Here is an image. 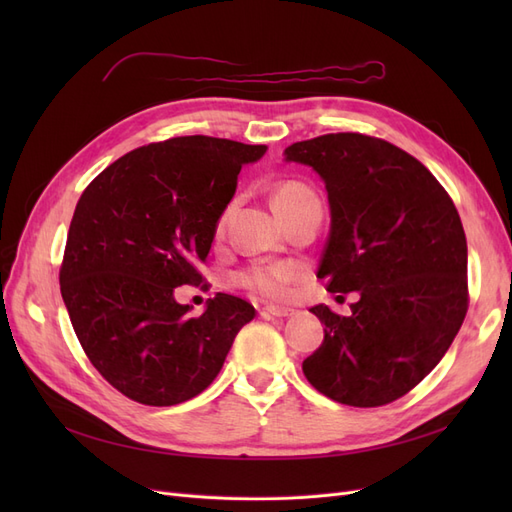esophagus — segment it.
I'll return each mask as SVG.
<instances>
[{"mask_svg": "<svg viewBox=\"0 0 512 512\" xmlns=\"http://www.w3.org/2000/svg\"><path fill=\"white\" fill-rule=\"evenodd\" d=\"M262 314H269V316H275V318H286V316L294 314V309L280 307V305H267V307H262Z\"/></svg>", "mask_w": 512, "mask_h": 512, "instance_id": "1", "label": "esophagus"}]
</instances>
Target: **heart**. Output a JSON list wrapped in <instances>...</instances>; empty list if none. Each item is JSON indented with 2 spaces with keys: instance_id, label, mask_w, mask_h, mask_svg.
<instances>
[{
  "instance_id": "obj_1",
  "label": "heart",
  "mask_w": 512,
  "mask_h": 512,
  "mask_svg": "<svg viewBox=\"0 0 512 512\" xmlns=\"http://www.w3.org/2000/svg\"><path fill=\"white\" fill-rule=\"evenodd\" d=\"M316 194L307 188V185L299 181H284L275 188L273 192V205L284 215L292 211L294 207H299L305 200H314ZM228 218V209L220 215L218 220V232L224 230ZM305 269L294 260H277V262H256V265L245 267L232 275V282L235 286L250 290L254 294H260V297L267 299H286L292 292V286L299 280H303Z\"/></svg>"
}]
</instances>
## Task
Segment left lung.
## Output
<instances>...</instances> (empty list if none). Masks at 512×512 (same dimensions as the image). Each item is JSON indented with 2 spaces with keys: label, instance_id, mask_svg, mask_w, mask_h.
<instances>
[{
  "label": "left lung",
  "instance_id": "8db88e82",
  "mask_svg": "<svg viewBox=\"0 0 512 512\" xmlns=\"http://www.w3.org/2000/svg\"><path fill=\"white\" fill-rule=\"evenodd\" d=\"M331 205L318 277L359 290L350 316L327 305L320 348L303 361L316 391L378 408L404 397L440 363L468 312V243L453 198L410 153L376 136L337 132L290 145Z\"/></svg>",
  "mask_w": 512,
  "mask_h": 512
}]
</instances>
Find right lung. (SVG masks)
<instances>
[{
  "mask_svg": "<svg viewBox=\"0 0 512 512\" xmlns=\"http://www.w3.org/2000/svg\"><path fill=\"white\" fill-rule=\"evenodd\" d=\"M265 145L177 136L106 166L76 203L61 297L76 337L102 378L145 406H175L203 393L254 305L218 292L188 316L177 286H198L215 226L243 164Z\"/></svg>",
  "mask_w": 512,
  "mask_h": 512,
  "instance_id": "add662e5",
  "label": "right lung"
}]
</instances>
